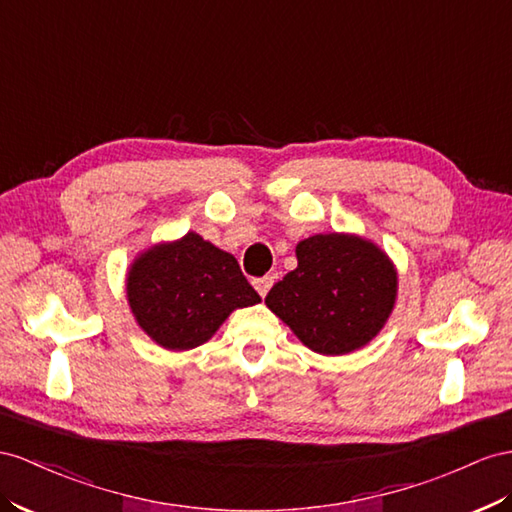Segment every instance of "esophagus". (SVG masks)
<instances>
[{"mask_svg":"<svg viewBox=\"0 0 512 512\" xmlns=\"http://www.w3.org/2000/svg\"><path fill=\"white\" fill-rule=\"evenodd\" d=\"M272 283H274V277H270V274H266V277H259V279H255V281H253L255 290L259 292V296H261V298H264V296L270 292Z\"/></svg>","mask_w":512,"mask_h":512,"instance_id":"34e87169","label":"esophagus"}]
</instances>
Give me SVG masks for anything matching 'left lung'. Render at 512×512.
I'll return each mask as SVG.
<instances>
[{"label": "left lung", "mask_w": 512, "mask_h": 512, "mask_svg": "<svg viewBox=\"0 0 512 512\" xmlns=\"http://www.w3.org/2000/svg\"><path fill=\"white\" fill-rule=\"evenodd\" d=\"M296 270L274 283L268 309L320 355H348L381 333L398 296V272L374 242L318 233L298 242Z\"/></svg>", "instance_id": "obj_1"}]
</instances>
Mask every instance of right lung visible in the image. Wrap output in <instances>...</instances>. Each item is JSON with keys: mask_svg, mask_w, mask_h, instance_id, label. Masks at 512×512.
<instances>
[{"mask_svg": "<svg viewBox=\"0 0 512 512\" xmlns=\"http://www.w3.org/2000/svg\"><path fill=\"white\" fill-rule=\"evenodd\" d=\"M127 300L140 329L166 350L205 344L229 313L259 303L238 259L199 233L155 244L127 272Z\"/></svg>", "mask_w": 512, "mask_h": 512, "instance_id": "add662e5", "label": "right lung"}]
</instances>
